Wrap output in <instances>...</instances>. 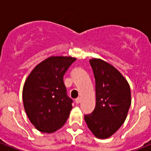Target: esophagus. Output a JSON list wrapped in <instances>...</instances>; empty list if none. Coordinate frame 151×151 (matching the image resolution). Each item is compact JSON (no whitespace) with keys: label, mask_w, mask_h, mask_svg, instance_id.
<instances>
[{"label":"esophagus","mask_w":151,"mask_h":151,"mask_svg":"<svg viewBox=\"0 0 151 151\" xmlns=\"http://www.w3.org/2000/svg\"><path fill=\"white\" fill-rule=\"evenodd\" d=\"M75 103H77V104H78V103H81V98H80V97H78V98H77V99H75Z\"/></svg>","instance_id":"34e87169"}]
</instances>
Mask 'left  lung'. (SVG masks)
Segmentation results:
<instances>
[{
	"mask_svg": "<svg viewBox=\"0 0 151 151\" xmlns=\"http://www.w3.org/2000/svg\"><path fill=\"white\" fill-rule=\"evenodd\" d=\"M96 80V107L85 115L88 128L96 138H110L126 119L131 105L129 82L118 70L101 59L89 60Z\"/></svg>",
	"mask_w": 151,
	"mask_h": 151,
	"instance_id": "1",
	"label": "left lung"
}]
</instances>
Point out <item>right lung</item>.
I'll list each match as a JSON object with an SVG mask.
<instances>
[{"mask_svg": "<svg viewBox=\"0 0 151 151\" xmlns=\"http://www.w3.org/2000/svg\"><path fill=\"white\" fill-rule=\"evenodd\" d=\"M75 57L50 56L37 65L22 88L23 106L29 122L45 133H53L68 119L72 99L66 96L63 75Z\"/></svg>", "mask_w": 151, "mask_h": 151, "instance_id": "obj_1", "label": "right lung"}]
</instances>
